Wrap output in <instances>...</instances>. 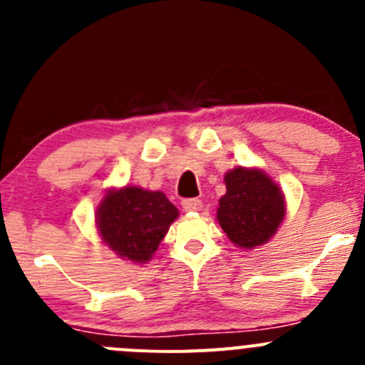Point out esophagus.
<instances>
[{
  "mask_svg": "<svg viewBox=\"0 0 365 365\" xmlns=\"http://www.w3.org/2000/svg\"><path fill=\"white\" fill-rule=\"evenodd\" d=\"M182 208L185 210V212H200V210L203 208V203H201L200 200H196V197H192V200H183Z\"/></svg>",
  "mask_w": 365,
  "mask_h": 365,
  "instance_id": "esophagus-1",
  "label": "esophagus"
}]
</instances>
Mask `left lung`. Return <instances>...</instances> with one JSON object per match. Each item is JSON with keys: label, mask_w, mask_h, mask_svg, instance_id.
I'll return each mask as SVG.
<instances>
[{"label": "left lung", "mask_w": 365, "mask_h": 365, "mask_svg": "<svg viewBox=\"0 0 365 365\" xmlns=\"http://www.w3.org/2000/svg\"><path fill=\"white\" fill-rule=\"evenodd\" d=\"M226 194L219 200L217 220L240 249H256L275 235L286 215L284 194L261 169L235 168L224 176Z\"/></svg>", "instance_id": "left-lung-1"}]
</instances>
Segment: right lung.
I'll return each mask as SVG.
<instances>
[{"instance_id":"add662e5","label":"right lung","mask_w":365,"mask_h":365,"mask_svg":"<svg viewBox=\"0 0 365 365\" xmlns=\"http://www.w3.org/2000/svg\"><path fill=\"white\" fill-rule=\"evenodd\" d=\"M176 217L178 210L164 192L127 185L108 190L95 213V222L111 251L132 263H146Z\"/></svg>"}]
</instances>
